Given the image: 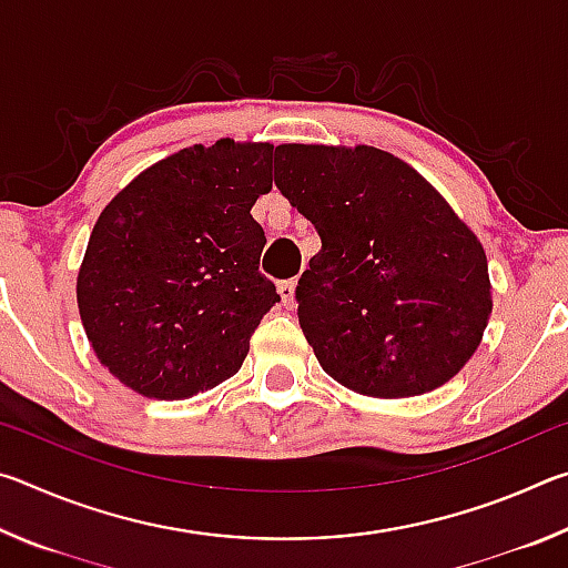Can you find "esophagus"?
I'll list each match as a JSON object with an SVG mask.
<instances>
[{"label":"esophagus","instance_id":"obj_1","mask_svg":"<svg viewBox=\"0 0 568 568\" xmlns=\"http://www.w3.org/2000/svg\"><path fill=\"white\" fill-rule=\"evenodd\" d=\"M295 281H283L277 285V293H281V301L285 307H293L295 305Z\"/></svg>","mask_w":568,"mask_h":568}]
</instances>
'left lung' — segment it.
Instances as JSON below:
<instances>
[{
    "mask_svg": "<svg viewBox=\"0 0 568 568\" xmlns=\"http://www.w3.org/2000/svg\"><path fill=\"white\" fill-rule=\"evenodd\" d=\"M275 155L277 190L323 243L295 287L323 371L376 398L444 386L476 353L494 307L478 237L390 152L277 145Z\"/></svg>",
    "mask_w": 568,
    "mask_h": 568,
    "instance_id": "1",
    "label": "left lung"
}]
</instances>
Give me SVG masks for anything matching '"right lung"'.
Returning a JSON list of instances; mask_svg holds the SVG:
<instances>
[{
    "mask_svg": "<svg viewBox=\"0 0 568 568\" xmlns=\"http://www.w3.org/2000/svg\"><path fill=\"white\" fill-rule=\"evenodd\" d=\"M273 187L271 142L192 145L140 172L92 227L77 305L100 363L134 393L180 400L235 376L281 301L250 210Z\"/></svg>",
    "mask_w": 568,
    "mask_h": 568,
    "instance_id": "1",
    "label": "right lung"
}]
</instances>
